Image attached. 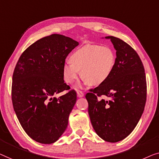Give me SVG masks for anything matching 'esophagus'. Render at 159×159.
I'll return each instance as SVG.
<instances>
[{
  "instance_id": "esophagus-1",
  "label": "esophagus",
  "mask_w": 159,
  "mask_h": 159,
  "mask_svg": "<svg viewBox=\"0 0 159 159\" xmlns=\"http://www.w3.org/2000/svg\"><path fill=\"white\" fill-rule=\"evenodd\" d=\"M84 93L82 92L81 91H77V96H78V97H84Z\"/></svg>"
}]
</instances>
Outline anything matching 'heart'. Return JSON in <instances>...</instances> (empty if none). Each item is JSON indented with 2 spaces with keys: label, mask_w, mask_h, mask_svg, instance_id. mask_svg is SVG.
Returning a JSON list of instances; mask_svg holds the SVG:
<instances>
[{
  "label": "heart",
  "mask_w": 159,
  "mask_h": 159,
  "mask_svg": "<svg viewBox=\"0 0 159 159\" xmlns=\"http://www.w3.org/2000/svg\"><path fill=\"white\" fill-rule=\"evenodd\" d=\"M70 64L62 66L64 81L72 84L80 77L89 86L104 84L112 73L116 65V55L112 49L107 46L91 45L75 50L69 57Z\"/></svg>",
  "instance_id": "obj_1"
}]
</instances>
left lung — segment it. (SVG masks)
Listing matches in <instances>:
<instances>
[{"mask_svg":"<svg viewBox=\"0 0 159 159\" xmlns=\"http://www.w3.org/2000/svg\"><path fill=\"white\" fill-rule=\"evenodd\" d=\"M116 50V65L104 84L86 94L91 125L105 141L116 143L130 134L144 111L147 84L143 65L134 49L109 36ZM106 96V100L98 98Z\"/></svg>","mask_w":159,"mask_h":159,"instance_id":"obj_1","label":"left lung"}]
</instances>
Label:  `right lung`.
Here are the masks:
<instances>
[{"label": "right lung", "mask_w": 159, "mask_h": 159, "mask_svg": "<svg viewBox=\"0 0 159 159\" xmlns=\"http://www.w3.org/2000/svg\"><path fill=\"white\" fill-rule=\"evenodd\" d=\"M79 42L53 34L37 40L24 50L12 78L11 99L16 115L26 133L35 141L51 144L67 128L76 102L74 90L59 98L53 95L69 90L62 68Z\"/></svg>", "instance_id": "add662e5"}]
</instances>
